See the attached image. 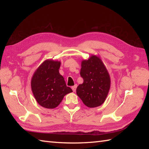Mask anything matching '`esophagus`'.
Returning a JSON list of instances; mask_svg holds the SVG:
<instances>
[{
  "label": "esophagus",
  "mask_w": 149,
  "mask_h": 149,
  "mask_svg": "<svg viewBox=\"0 0 149 149\" xmlns=\"http://www.w3.org/2000/svg\"><path fill=\"white\" fill-rule=\"evenodd\" d=\"M77 86V84H75L74 86H73L72 87V90H73V91H74V92H75V90H76Z\"/></svg>",
  "instance_id": "34e87169"
}]
</instances>
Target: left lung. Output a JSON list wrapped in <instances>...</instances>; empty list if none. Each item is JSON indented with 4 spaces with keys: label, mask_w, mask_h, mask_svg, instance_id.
Listing matches in <instances>:
<instances>
[{
    "label": "left lung",
    "mask_w": 149,
    "mask_h": 149,
    "mask_svg": "<svg viewBox=\"0 0 149 149\" xmlns=\"http://www.w3.org/2000/svg\"><path fill=\"white\" fill-rule=\"evenodd\" d=\"M81 76L83 83L79 85L76 93L87 107H95L104 102L109 93L111 80L102 60L95 55L81 62Z\"/></svg>",
    "instance_id": "1"
}]
</instances>
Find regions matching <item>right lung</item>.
Returning <instances> with one entry per match:
<instances>
[{
    "instance_id": "obj_1",
    "label": "right lung",
    "mask_w": 149,
    "mask_h": 149,
    "mask_svg": "<svg viewBox=\"0 0 149 149\" xmlns=\"http://www.w3.org/2000/svg\"><path fill=\"white\" fill-rule=\"evenodd\" d=\"M61 63L47 59L36 69L31 79V89L40 106L54 109L61 102L66 94L72 92L66 86L64 78L59 74Z\"/></svg>"
}]
</instances>
